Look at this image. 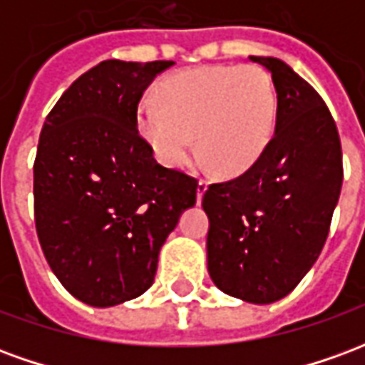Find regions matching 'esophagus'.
I'll return each mask as SVG.
<instances>
[{
	"label": "esophagus",
	"mask_w": 365,
	"mask_h": 365,
	"mask_svg": "<svg viewBox=\"0 0 365 365\" xmlns=\"http://www.w3.org/2000/svg\"><path fill=\"white\" fill-rule=\"evenodd\" d=\"M207 185H209V183H207L205 180H199L197 182V203L203 199V193L207 191Z\"/></svg>",
	"instance_id": "obj_1"
}]
</instances>
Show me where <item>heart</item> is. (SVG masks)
Returning a JSON list of instances; mask_svg holds the SVG:
<instances>
[{
  "label": "heart",
  "mask_w": 365,
  "mask_h": 365,
  "mask_svg": "<svg viewBox=\"0 0 365 365\" xmlns=\"http://www.w3.org/2000/svg\"><path fill=\"white\" fill-rule=\"evenodd\" d=\"M277 96L260 66H205L168 78L146 97L138 127L162 164L183 168L199 146L222 174L256 164L272 140Z\"/></svg>",
  "instance_id": "b5f03b06"
}]
</instances>
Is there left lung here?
<instances>
[{
	"label": "left lung",
	"mask_w": 365,
	"mask_h": 365,
	"mask_svg": "<svg viewBox=\"0 0 365 365\" xmlns=\"http://www.w3.org/2000/svg\"><path fill=\"white\" fill-rule=\"evenodd\" d=\"M272 74L275 133L252 168L203 195L207 268L227 295L279 301L319 258L342 187V148L322 97L283 60L250 56Z\"/></svg>",
	"instance_id": "obj_1"
}]
</instances>
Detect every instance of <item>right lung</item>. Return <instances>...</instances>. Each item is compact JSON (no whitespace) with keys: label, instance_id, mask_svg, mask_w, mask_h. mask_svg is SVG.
Segmentation results:
<instances>
[{"label":"right lung","instance_id":"right-lung-1","mask_svg":"<svg viewBox=\"0 0 365 365\" xmlns=\"http://www.w3.org/2000/svg\"><path fill=\"white\" fill-rule=\"evenodd\" d=\"M174 64L105 60L68 88L44 120L35 158V225L44 258L76 299L113 307L143 295L197 180L160 166L136 111Z\"/></svg>","mask_w":365,"mask_h":365}]
</instances>
